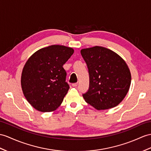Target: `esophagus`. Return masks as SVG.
Segmentation results:
<instances>
[{
  "label": "esophagus",
  "mask_w": 151,
  "mask_h": 151,
  "mask_svg": "<svg viewBox=\"0 0 151 151\" xmlns=\"http://www.w3.org/2000/svg\"><path fill=\"white\" fill-rule=\"evenodd\" d=\"M78 85V83H73L72 84V86L73 87H76Z\"/></svg>",
  "instance_id": "esophagus-1"
}]
</instances>
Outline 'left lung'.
Returning <instances> with one entry per match:
<instances>
[{"label":"left lung","mask_w":151,"mask_h":151,"mask_svg":"<svg viewBox=\"0 0 151 151\" xmlns=\"http://www.w3.org/2000/svg\"><path fill=\"white\" fill-rule=\"evenodd\" d=\"M90 76L89 89L84 100L97 110L119 105L127 95L131 76L126 62L119 55L103 47L81 50Z\"/></svg>","instance_id":"left-lung-1"}]
</instances>
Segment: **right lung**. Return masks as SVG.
I'll return each instance as SVG.
<instances>
[{
  "label": "right lung",
  "mask_w": 151,
  "mask_h": 151,
  "mask_svg": "<svg viewBox=\"0 0 151 151\" xmlns=\"http://www.w3.org/2000/svg\"><path fill=\"white\" fill-rule=\"evenodd\" d=\"M73 52L70 47L50 45L36 51L25 63L21 76L22 89L36 110L54 111L62 103L70 88L63 66Z\"/></svg>",
  "instance_id": "1"
}]
</instances>
